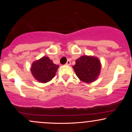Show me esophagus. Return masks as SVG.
Listing matches in <instances>:
<instances>
[{
    "label": "esophagus",
    "instance_id": "1",
    "mask_svg": "<svg viewBox=\"0 0 132 132\" xmlns=\"http://www.w3.org/2000/svg\"><path fill=\"white\" fill-rule=\"evenodd\" d=\"M71 64V61H69V60H68L67 62H66V65H68V66H69V65Z\"/></svg>",
    "mask_w": 132,
    "mask_h": 132
}]
</instances>
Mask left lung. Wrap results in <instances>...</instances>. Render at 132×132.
Instances as JSON below:
<instances>
[{
	"mask_svg": "<svg viewBox=\"0 0 132 132\" xmlns=\"http://www.w3.org/2000/svg\"><path fill=\"white\" fill-rule=\"evenodd\" d=\"M72 68L81 81L90 83L97 79L101 71V64L97 57L86 55L82 56L76 60V64Z\"/></svg>",
	"mask_w": 132,
	"mask_h": 132,
	"instance_id": "1",
	"label": "left lung"
}]
</instances>
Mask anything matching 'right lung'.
I'll use <instances>...</instances> for the list:
<instances>
[{"mask_svg":"<svg viewBox=\"0 0 132 132\" xmlns=\"http://www.w3.org/2000/svg\"><path fill=\"white\" fill-rule=\"evenodd\" d=\"M58 68V65L54 64L49 57L43 56L33 62L31 72L36 80L40 82L46 83L55 76Z\"/></svg>","mask_w":132,"mask_h":132,"instance_id":"add662e5","label":"right lung"}]
</instances>
